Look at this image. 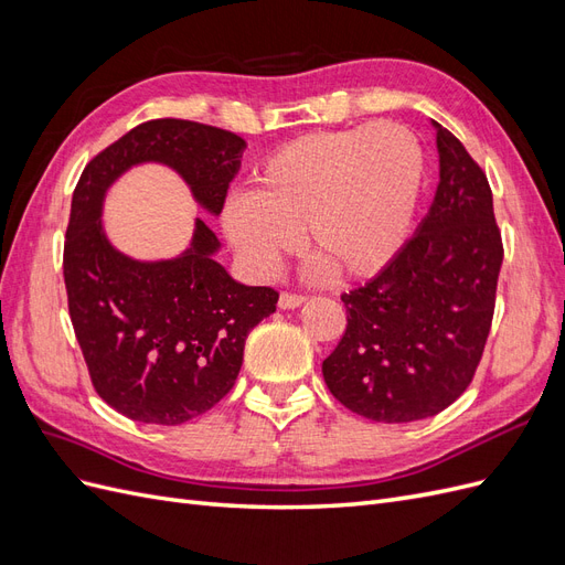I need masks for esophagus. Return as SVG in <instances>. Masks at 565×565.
Instances as JSON below:
<instances>
[{"label":"esophagus","instance_id":"34e87169","mask_svg":"<svg viewBox=\"0 0 565 565\" xmlns=\"http://www.w3.org/2000/svg\"><path fill=\"white\" fill-rule=\"evenodd\" d=\"M306 301L303 295H295V292H282L280 299H278V306L280 309H297V306H301Z\"/></svg>","mask_w":565,"mask_h":565}]
</instances>
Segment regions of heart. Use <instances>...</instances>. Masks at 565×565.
<instances>
[{"label": "heart", "mask_w": 565, "mask_h": 565, "mask_svg": "<svg viewBox=\"0 0 565 565\" xmlns=\"http://www.w3.org/2000/svg\"><path fill=\"white\" fill-rule=\"evenodd\" d=\"M422 177V146L401 125L311 131L270 152L252 193L228 198L224 231L256 276H270L303 231L318 266L367 278L403 247Z\"/></svg>", "instance_id": "obj_1"}]
</instances>
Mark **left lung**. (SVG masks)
<instances>
[{"label": "left lung", "instance_id": "8db88e82", "mask_svg": "<svg viewBox=\"0 0 565 565\" xmlns=\"http://www.w3.org/2000/svg\"><path fill=\"white\" fill-rule=\"evenodd\" d=\"M436 125L440 181L429 214L363 287L341 295L347 330L322 361L332 396L372 422L438 415L471 384L504 259L488 177Z\"/></svg>", "mask_w": 565, "mask_h": 565}]
</instances>
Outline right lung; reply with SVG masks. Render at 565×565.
Listing matches in <instances>:
<instances>
[{
  "mask_svg": "<svg viewBox=\"0 0 565 565\" xmlns=\"http://www.w3.org/2000/svg\"><path fill=\"white\" fill-rule=\"evenodd\" d=\"M245 146L191 119H150L100 150L75 185L63 247L67 311L92 384L119 415L174 426L212 409L233 388L245 339L276 311L278 292L235 282L214 262L218 241L202 218L177 259H129L100 226L104 195L129 167L162 162L221 214Z\"/></svg>",
  "mask_w": 565,
  "mask_h": 565,
  "instance_id": "obj_1",
  "label": "right lung"
}]
</instances>
